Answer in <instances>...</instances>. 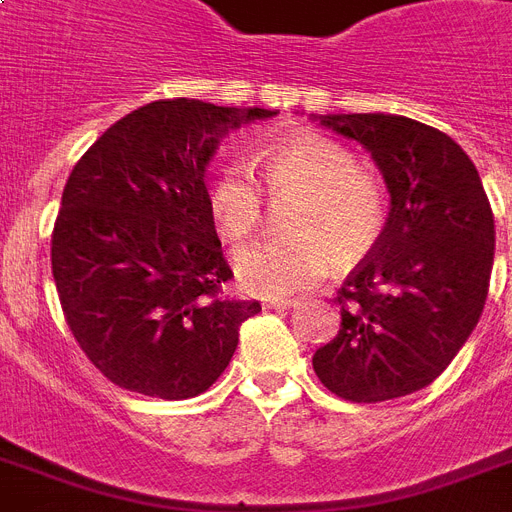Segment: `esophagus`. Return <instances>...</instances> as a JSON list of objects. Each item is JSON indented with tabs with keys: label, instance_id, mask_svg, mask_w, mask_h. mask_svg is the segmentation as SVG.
<instances>
[{
	"label": "esophagus",
	"instance_id": "esophagus-1",
	"mask_svg": "<svg viewBox=\"0 0 512 512\" xmlns=\"http://www.w3.org/2000/svg\"><path fill=\"white\" fill-rule=\"evenodd\" d=\"M295 305L297 300H268L265 308H268V311H287V308H295Z\"/></svg>",
	"mask_w": 512,
	"mask_h": 512
}]
</instances>
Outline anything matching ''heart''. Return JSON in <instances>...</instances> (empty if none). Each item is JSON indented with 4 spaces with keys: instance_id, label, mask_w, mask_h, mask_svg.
<instances>
[{
    "instance_id": "1",
    "label": "heart",
    "mask_w": 512,
    "mask_h": 512,
    "mask_svg": "<svg viewBox=\"0 0 512 512\" xmlns=\"http://www.w3.org/2000/svg\"><path fill=\"white\" fill-rule=\"evenodd\" d=\"M271 193H303L292 220L297 239L252 241L233 252V273L257 297L303 292L329 271L332 260L356 265L380 244L385 196L348 148L319 135L287 140L263 162ZM207 209L217 233L244 239L263 220V191L244 162L225 164L209 183Z\"/></svg>"
}]
</instances>
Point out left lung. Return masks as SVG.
Listing matches in <instances>:
<instances>
[{"label":"left lung","instance_id":"left-lung-1","mask_svg":"<svg viewBox=\"0 0 512 512\" xmlns=\"http://www.w3.org/2000/svg\"><path fill=\"white\" fill-rule=\"evenodd\" d=\"M372 154L390 193L380 244L342 284L340 332L313 353L335 396H409L452 364L484 311L494 215L476 164L449 135L396 114L313 116Z\"/></svg>","mask_w":512,"mask_h":512}]
</instances>
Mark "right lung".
<instances>
[{"instance_id":"obj_1","label":"right lung","mask_w":512,"mask_h":512,"mask_svg":"<svg viewBox=\"0 0 512 512\" xmlns=\"http://www.w3.org/2000/svg\"><path fill=\"white\" fill-rule=\"evenodd\" d=\"M271 116L154 100L111 124L68 175L52 279L79 348L119 388L167 401L199 396L260 311L217 295L233 273L204 172L220 138Z\"/></svg>"}]
</instances>
